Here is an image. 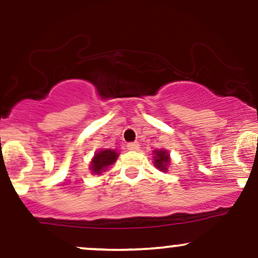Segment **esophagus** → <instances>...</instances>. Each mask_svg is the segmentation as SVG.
<instances>
[{"label":"esophagus","mask_w":258,"mask_h":258,"mask_svg":"<svg viewBox=\"0 0 258 258\" xmlns=\"http://www.w3.org/2000/svg\"><path fill=\"white\" fill-rule=\"evenodd\" d=\"M139 148V144L137 142H130V143H127V149L128 150H138Z\"/></svg>","instance_id":"1"}]
</instances>
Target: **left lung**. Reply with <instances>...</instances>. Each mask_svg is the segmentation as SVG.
I'll use <instances>...</instances> for the list:
<instances>
[{
  "label": "left lung",
  "instance_id": "left-lung-1",
  "mask_svg": "<svg viewBox=\"0 0 258 258\" xmlns=\"http://www.w3.org/2000/svg\"><path fill=\"white\" fill-rule=\"evenodd\" d=\"M154 153H155V156H154V159H155V161H154L155 166L158 167L159 170L166 171L168 161H170L168 153L166 152V150H156V152H154Z\"/></svg>",
  "mask_w": 258,
  "mask_h": 258
}]
</instances>
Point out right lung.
I'll return each instance as SVG.
<instances>
[{
	"label": "right lung",
	"mask_w": 258,
	"mask_h": 258,
	"mask_svg": "<svg viewBox=\"0 0 258 258\" xmlns=\"http://www.w3.org/2000/svg\"><path fill=\"white\" fill-rule=\"evenodd\" d=\"M117 159V153H115L114 150L105 149L100 150L99 153L96 154L93 160H92L91 164V170L93 171V173L99 174L102 171H105V168L109 165L114 164Z\"/></svg>",
	"instance_id": "1"
}]
</instances>
